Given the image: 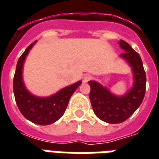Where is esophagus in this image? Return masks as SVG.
I'll use <instances>...</instances> for the list:
<instances>
[{"instance_id":"34e87169","label":"esophagus","mask_w":159,"mask_h":159,"mask_svg":"<svg viewBox=\"0 0 159 159\" xmlns=\"http://www.w3.org/2000/svg\"><path fill=\"white\" fill-rule=\"evenodd\" d=\"M91 78H92V76H91L90 74H85V75L83 76V83H88Z\"/></svg>"}]
</instances>
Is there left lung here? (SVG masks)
<instances>
[{
	"label": "left lung",
	"instance_id": "8db88e82",
	"mask_svg": "<svg viewBox=\"0 0 159 159\" xmlns=\"http://www.w3.org/2000/svg\"><path fill=\"white\" fill-rule=\"evenodd\" d=\"M118 43L124 50L120 57L132 68V89L123 96H117L95 81L89 82L91 88L89 99L93 112L100 119L109 123H120L128 119L142 103L146 93L147 77L139 53L123 40H120Z\"/></svg>",
	"mask_w": 159,
	"mask_h": 159
}]
</instances>
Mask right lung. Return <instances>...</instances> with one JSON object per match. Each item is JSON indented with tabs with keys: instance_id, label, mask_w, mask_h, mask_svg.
Returning <instances> with one entry per match:
<instances>
[{
	"instance_id": "obj_1",
	"label": "right lung",
	"mask_w": 159,
	"mask_h": 159,
	"mask_svg": "<svg viewBox=\"0 0 159 159\" xmlns=\"http://www.w3.org/2000/svg\"><path fill=\"white\" fill-rule=\"evenodd\" d=\"M36 42L31 43L18 60L13 77V93L17 106L26 119L39 125H48L62 117L70 98L82 82L66 87L49 97H38L30 93L23 81V66L26 56Z\"/></svg>"
}]
</instances>
